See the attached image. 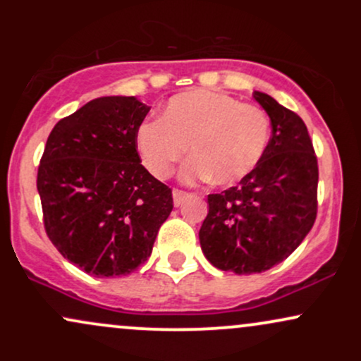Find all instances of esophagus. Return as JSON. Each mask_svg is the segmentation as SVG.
<instances>
[{
    "mask_svg": "<svg viewBox=\"0 0 361 361\" xmlns=\"http://www.w3.org/2000/svg\"><path fill=\"white\" fill-rule=\"evenodd\" d=\"M186 198H188V193L183 192V190H178V188L173 190V204H175V207H180Z\"/></svg>",
    "mask_w": 361,
    "mask_h": 361,
    "instance_id": "34e87169",
    "label": "esophagus"
}]
</instances>
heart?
<instances>
[{"label": "heart", "mask_w": 361, "mask_h": 361, "mask_svg": "<svg viewBox=\"0 0 361 361\" xmlns=\"http://www.w3.org/2000/svg\"><path fill=\"white\" fill-rule=\"evenodd\" d=\"M270 139V118L255 105L209 90H193L169 98L161 120L135 130L144 166L152 176L168 178L185 156V183L212 178L215 185H234L258 166Z\"/></svg>", "instance_id": "1"}]
</instances>
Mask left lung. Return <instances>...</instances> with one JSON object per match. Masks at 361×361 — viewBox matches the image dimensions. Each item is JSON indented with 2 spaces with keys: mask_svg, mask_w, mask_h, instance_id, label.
Segmentation results:
<instances>
[{
  "mask_svg": "<svg viewBox=\"0 0 361 361\" xmlns=\"http://www.w3.org/2000/svg\"><path fill=\"white\" fill-rule=\"evenodd\" d=\"M271 122L267 151L252 171L222 193L209 195L200 227L205 258L235 275L267 271L288 258L317 215V157L299 115L255 91Z\"/></svg>",
  "mask_w": 361,
  "mask_h": 361,
  "instance_id": "left-lung-1",
  "label": "left lung"
}]
</instances>
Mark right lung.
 <instances>
[{
	"label": "right lung",
	"mask_w": 361,
	"mask_h": 361,
	"mask_svg": "<svg viewBox=\"0 0 361 361\" xmlns=\"http://www.w3.org/2000/svg\"><path fill=\"white\" fill-rule=\"evenodd\" d=\"M151 106L94 98L61 118L45 144L37 190L57 251L93 276H126L152 252L173 210L171 188L140 164L135 130Z\"/></svg>",
	"instance_id": "obj_1"
}]
</instances>
